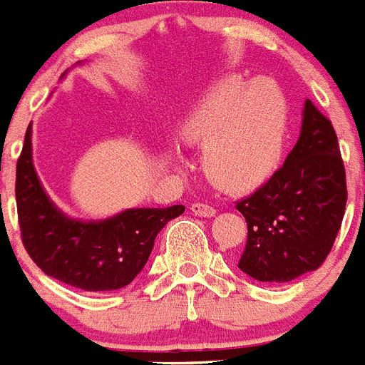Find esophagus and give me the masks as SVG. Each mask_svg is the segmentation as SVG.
I'll use <instances>...</instances> for the list:
<instances>
[{
	"label": "esophagus",
	"mask_w": 365,
	"mask_h": 365,
	"mask_svg": "<svg viewBox=\"0 0 365 365\" xmlns=\"http://www.w3.org/2000/svg\"><path fill=\"white\" fill-rule=\"evenodd\" d=\"M190 210L199 217H212L216 214V208L207 203H194L190 207Z\"/></svg>",
	"instance_id": "34e87169"
}]
</instances>
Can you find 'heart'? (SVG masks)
<instances>
[{"mask_svg":"<svg viewBox=\"0 0 365 365\" xmlns=\"http://www.w3.org/2000/svg\"><path fill=\"white\" fill-rule=\"evenodd\" d=\"M182 138L205 149V166L227 188H247L272 173L286 140L284 96L269 79H225L180 123Z\"/></svg>","mask_w":365,"mask_h":365,"instance_id":"heart-1","label":"heart"}]
</instances>
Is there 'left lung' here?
Wrapping results in <instances>:
<instances>
[{
    "label": "left lung",
    "mask_w": 365,
    "mask_h": 365,
    "mask_svg": "<svg viewBox=\"0 0 365 365\" xmlns=\"http://www.w3.org/2000/svg\"><path fill=\"white\" fill-rule=\"evenodd\" d=\"M347 203L345 166L331 120L307 99L297 144L255 194L236 201L247 221L238 267L260 282H289L331 253Z\"/></svg>",
    "instance_id": "1"
}]
</instances>
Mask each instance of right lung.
I'll list each match as a JSON object with an SVG mask.
<instances>
[{
  "instance_id": "1",
  "label": "right lung",
  "mask_w": 365,
  "mask_h": 365,
  "mask_svg": "<svg viewBox=\"0 0 365 365\" xmlns=\"http://www.w3.org/2000/svg\"><path fill=\"white\" fill-rule=\"evenodd\" d=\"M16 207L24 247L46 275L85 292L120 289L148 262L155 238L168 221L185 212L129 208L103 221L64 216L40 185L31 155V125L16 164Z\"/></svg>"
}]
</instances>
